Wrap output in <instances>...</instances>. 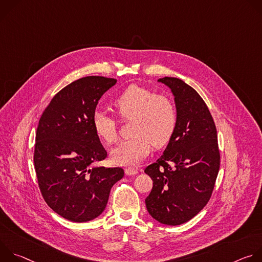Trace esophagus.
Returning a JSON list of instances; mask_svg holds the SVG:
<instances>
[{
  "instance_id": "esophagus-1",
  "label": "esophagus",
  "mask_w": 262,
  "mask_h": 262,
  "mask_svg": "<svg viewBox=\"0 0 262 262\" xmlns=\"http://www.w3.org/2000/svg\"><path fill=\"white\" fill-rule=\"evenodd\" d=\"M139 173V171L137 169H134V168H128V169H125V174L127 176H133V175H137Z\"/></svg>"
}]
</instances>
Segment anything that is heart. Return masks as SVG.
Listing matches in <instances>:
<instances>
[{"mask_svg":"<svg viewBox=\"0 0 262 262\" xmlns=\"http://www.w3.org/2000/svg\"><path fill=\"white\" fill-rule=\"evenodd\" d=\"M113 106L121 118H132L133 137L111 151V159L117 165L138 166L148 157L152 145H166L174 134L177 123L176 107L167 95L155 94L150 89L134 84L117 95ZM92 126L103 143L113 144L117 141V123L114 118L96 111L92 117Z\"/></svg>","mask_w":262,"mask_h":262,"instance_id":"heart-1","label":"heart"}]
</instances>
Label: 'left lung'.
Wrapping results in <instances>:
<instances>
[{"instance_id": "8db88e82", "label": "left lung", "mask_w": 262, "mask_h": 262, "mask_svg": "<svg viewBox=\"0 0 262 262\" xmlns=\"http://www.w3.org/2000/svg\"><path fill=\"white\" fill-rule=\"evenodd\" d=\"M158 82L174 95L177 123L162 157L145 169L154 182L145 203L158 222L176 226L207 204L220 169V151L213 119L197 91L177 78Z\"/></svg>"}]
</instances>
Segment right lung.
<instances>
[{
	"label": "right lung",
	"mask_w": 262,
	"mask_h": 262,
	"mask_svg": "<svg viewBox=\"0 0 262 262\" xmlns=\"http://www.w3.org/2000/svg\"><path fill=\"white\" fill-rule=\"evenodd\" d=\"M116 83L95 76L72 82L53 97L37 127L34 165L40 192L55 212L71 222L101 214L112 186L124 176L122 168L93 166L106 151L92 117L100 97Z\"/></svg>",
	"instance_id": "add662e5"
}]
</instances>
